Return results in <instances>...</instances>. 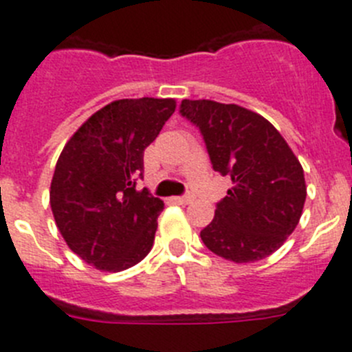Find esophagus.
<instances>
[{"instance_id": "34e87169", "label": "esophagus", "mask_w": 352, "mask_h": 352, "mask_svg": "<svg viewBox=\"0 0 352 352\" xmlns=\"http://www.w3.org/2000/svg\"><path fill=\"white\" fill-rule=\"evenodd\" d=\"M173 201H175V204H179V205H188V204H191V201H192V196L191 195L175 196V198H173Z\"/></svg>"}]
</instances>
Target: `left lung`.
Instances as JSON below:
<instances>
[{
  "mask_svg": "<svg viewBox=\"0 0 352 352\" xmlns=\"http://www.w3.org/2000/svg\"><path fill=\"white\" fill-rule=\"evenodd\" d=\"M180 116L199 129L212 168L233 188L199 231L214 254L235 263L267 258L302 217L303 168L280 133L258 113L210 100H182Z\"/></svg>",
  "mask_w": 352,
  "mask_h": 352,
  "instance_id": "left-lung-1",
  "label": "left lung"
}]
</instances>
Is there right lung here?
Instances as JSON below:
<instances>
[{"label": "right lung", "mask_w": 352, "mask_h": 352, "mask_svg": "<svg viewBox=\"0 0 352 352\" xmlns=\"http://www.w3.org/2000/svg\"><path fill=\"white\" fill-rule=\"evenodd\" d=\"M175 112V100H117L98 110L63 148L50 207L68 247L98 270L121 272L153 249L163 199L147 189L144 151Z\"/></svg>", "instance_id": "add662e5"}]
</instances>
